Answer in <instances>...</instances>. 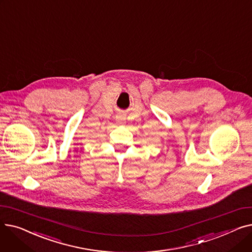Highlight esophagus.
Instances as JSON below:
<instances>
[{
  "instance_id": "obj_1",
  "label": "esophagus",
  "mask_w": 252,
  "mask_h": 252,
  "mask_svg": "<svg viewBox=\"0 0 252 252\" xmlns=\"http://www.w3.org/2000/svg\"><path fill=\"white\" fill-rule=\"evenodd\" d=\"M124 121H125V117H124L123 115H119V116H117V122H118V123H121V124H122Z\"/></svg>"
}]
</instances>
